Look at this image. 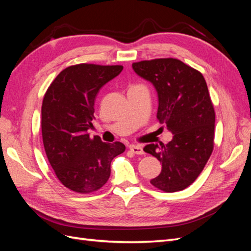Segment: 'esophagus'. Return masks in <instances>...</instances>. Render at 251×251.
<instances>
[{
    "mask_svg": "<svg viewBox=\"0 0 251 251\" xmlns=\"http://www.w3.org/2000/svg\"><path fill=\"white\" fill-rule=\"evenodd\" d=\"M130 150L136 155H143L144 154V151L140 146H134V144H132V146H130Z\"/></svg>",
    "mask_w": 251,
    "mask_h": 251,
    "instance_id": "obj_1",
    "label": "esophagus"
}]
</instances>
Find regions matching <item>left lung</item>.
Returning a JSON list of instances; mask_svg holds the SVG:
<instances>
[{
	"label": "left lung",
	"mask_w": 251,
	"mask_h": 251,
	"mask_svg": "<svg viewBox=\"0 0 251 251\" xmlns=\"http://www.w3.org/2000/svg\"><path fill=\"white\" fill-rule=\"evenodd\" d=\"M132 67L156 89L157 119L174 135L168 144L143 149L162 163L151 183L165 193L182 191L198 178L214 149L216 116L206 81L176 58L142 60Z\"/></svg>",
	"instance_id": "8db88e82"
}]
</instances>
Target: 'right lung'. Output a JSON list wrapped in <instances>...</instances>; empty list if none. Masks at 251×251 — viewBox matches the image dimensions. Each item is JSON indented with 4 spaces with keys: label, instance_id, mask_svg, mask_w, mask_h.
Masks as SVG:
<instances>
[{
    "label": "right lung",
    "instance_id": "obj_1",
    "mask_svg": "<svg viewBox=\"0 0 251 251\" xmlns=\"http://www.w3.org/2000/svg\"><path fill=\"white\" fill-rule=\"evenodd\" d=\"M123 66L79 64L52 81L42 104V135L56 177L73 192L90 194L107 183L111 162L123 154L121 142L90 137L97 93L123 71Z\"/></svg>",
    "mask_w": 251,
    "mask_h": 251
}]
</instances>
